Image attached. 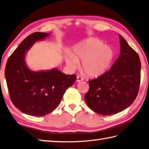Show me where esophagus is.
Segmentation results:
<instances>
[{
    "mask_svg": "<svg viewBox=\"0 0 149 149\" xmlns=\"http://www.w3.org/2000/svg\"><path fill=\"white\" fill-rule=\"evenodd\" d=\"M83 80H84L83 77H82L81 76H80V75H78V76L77 77V79H76V81L77 82L82 81H83Z\"/></svg>",
    "mask_w": 149,
    "mask_h": 149,
    "instance_id": "esophagus-1",
    "label": "esophagus"
}]
</instances>
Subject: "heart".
Listing matches in <instances>:
<instances>
[{
	"label": "heart",
	"instance_id": "1",
	"mask_svg": "<svg viewBox=\"0 0 149 149\" xmlns=\"http://www.w3.org/2000/svg\"><path fill=\"white\" fill-rule=\"evenodd\" d=\"M113 58L111 48L97 38L85 40L74 47L73 54L66 55L67 65L71 68L78 66V61H82V69L89 77H98L106 72Z\"/></svg>",
	"mask_w": 149,
	"mask_h": 149
}]
</instances>
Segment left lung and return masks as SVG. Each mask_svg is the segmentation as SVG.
<instances>
[{
	"instance_id": "obj_1",
	"label": "left lung",
	"mask_w": 149,
	"mask_h": 149,
	"mask_svg": "<svg viewBox=\"0 0 149 149\" xmlns=\"http://www.w3.org/2000/svg\"><path fill=\"white\" fill-rule=\"evenodd\" d=\"M120 53L110 70L88 81L86 104L98 114H116L129 107L136 98L141 80L139 55L119 35Z\"/></svg>"
}]
</instances>
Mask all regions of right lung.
I'll return each mask as SVG.
<instances>
[{
    "mask_svg": "<svg viewBox=\"0 0 149 149\" xmlns=\"http://www.w3.org/2000/svg\"><path fill=\"white\" fill-rule=\"evenodd\" d=\"M49 34L45 32L30 34L11 55L5 68L11 100L17 109L29 115L41 117L52 112L77 77L74 74H64L56 68L33 72L26 66V51L35 42Z\"/></svg>",
    "mask_w": 149,
    "mask_h": 149,
    "instance_id": "right-lung-1",
    "label": "right lung"
}]
</instances>
